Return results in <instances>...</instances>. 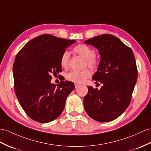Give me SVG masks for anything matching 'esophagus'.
<instances>
[{"mask_svg":"<svg viewBox=\"0 0 151 151\" xmlns=\"http://www.w3.org/2000/svg\"><path fill=\"white\" fill-rule=\"evenodd\" d=\"M79 86V84H75V87L77 88H78Z\"/></svg>","mask_w":151,"mask_h":151,"instance_id":"obj_1","label":"esophagus"}]
</instances>
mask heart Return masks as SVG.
<instances>
[{
    "mask_svg": "<svg viewBox=\"0 0 151 151\" xmlns=\"http://www.w3.org/2000/svg\"><path fill=\"white\" fill-rule=\"evenodd\" d=\"M73 51L79 56L86 59V65L90 68L95 69L98 66V60L95 56V50L92 48L84 44H79L73 48ZM70 53L65 51L60 59V64L62 67L67 68L69 66ZM91 75L89 69H84L82 71H71L67 76V79L76 84L83 83L85 80Z\"/></svg>",
    "mask_w": 151,
    "mask_h": 151,
    "instance_id": "heart-1",
    "label": "heart"
}]
</instances>
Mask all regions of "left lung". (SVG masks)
<instances>
[{
  "label": "left lung",
  "mask_w": 151,
  "mask_h": 151,
  "mask_svg": "<svg viewBox=\"0 0 151 151\" xmlns=\"http://www.w3.org/2000/svg\"><path fill=\"white\" fill-rule=\"evenodd\" d=\"M84 43L99 50L101 62L92 79L102 84L100 90L88 86L84 109L95 120L109 122L118 118L131 102L138 78L134 54L119 38L109 34L95 36Z\"/></svg>",
  "instance_id": "obj_1"
}]
</instances>
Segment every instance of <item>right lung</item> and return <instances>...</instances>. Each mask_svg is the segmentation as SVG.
Instances as JSON below:
<instances>
[{"mask_svg": "<svg viewBox=\"0 0 151 151\" xmlns=\"http://www.w3.org/2000/svg\"><path fill=\"white\" fill-rule=\"evenodd\" d=\"M75 40L42 35L31 40L17 54L13 71L14 91L25 113L40 123L51 122L63 112L68 95L75 88L62 79L52 84L51 73L62 72L61 55Z\"/></svg>", "mask_w": 151, "mask_h": 151, "instance_id": "right-lung-1", "label": "right lung"}]
</instances>
